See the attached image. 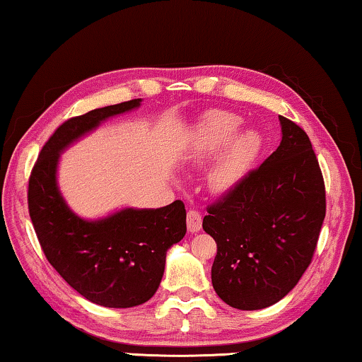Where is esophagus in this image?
<instances>
[{
  "instance_id": "34e87169",
  "label": "esophagus",
  "mask_w": 362,
  "mask_h": 362,
  "mask_svg": "<svg viewBox=\"0 0 362 362\" xmlns=\"http://www.w3.org/2000/svg\"><path fill=\"white\" fill-rule=\"evenodd\" d=\"M202 226V215L197 210H189L187 212V230L191 233H197Z\"/></svg>"
}]
</instances>
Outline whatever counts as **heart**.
<instances>
[{"instance_id":"b5f03b06","label":"heart","mask_w":362,"mask_h":362,"mask_svg":"<svg viewBox=\"0 0 362 362\" xmlns=\"http://www.w3.org/2000/svg\"><path fill=\"white\" fill-rule=\"evenodd\" d=\"M241 127V118L231 113H214L200 124L194 144V158L202 162L218 153ZM233 139V138H232ZM231 141V140H230ZM262 150V136L249 129L238 134L210 170L209 185L215 191H228L247 173Z\"/></svg>"}]
</instances>
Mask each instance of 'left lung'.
<instances>
[{
	"label": "left lung",
	"mask_w": 362,
	"mask_h": 362,
	"mask_svg": "<svg viewBox=\"0 0 362 362\" xmlns=\"http://www.w3.org/2000/svg\"><path fill=\"white\" fill-rule=\"evenodd\" d=\"M281 142L265 162L207 205L216 243L212 285L235 309L257 310L290 293L313 262L325 218V182L308 134L280 116Z\"/></svg>",
	"instance_id": "left-lung-1"
}]
</instances>
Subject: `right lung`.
I'll return each instance as SVG.
<instances>
[{
	"instance_id": "1",
	"label": "right lung",
	"mask_w": 362,
	"mask_h": 362,
	"mask_svg": "<svg viewBox=\"0 0 362 362\" xmlns=\"http://www.w3.org/2000/svg\"><path fill=\"white\" fill-rule=\"evenodd\" d=\"M139 105L134 98L64 121L42 147L29 177V214L47 260L77 293L105 308H134L158 290L166 251L186 235L185 204L82 220L61 197L57 165L61 150L77 137Z\"/></svg>"
}]
</instances>
